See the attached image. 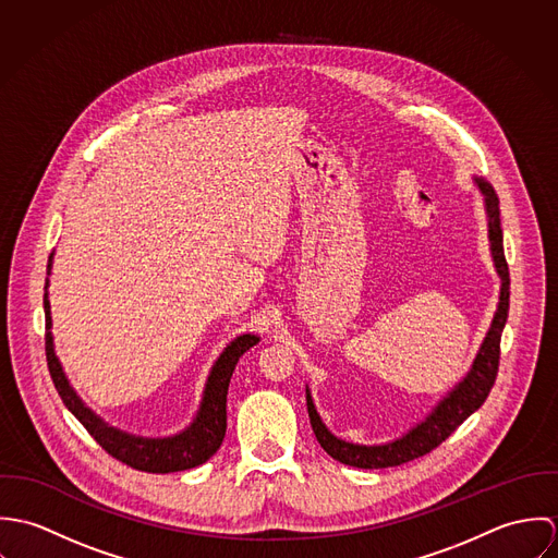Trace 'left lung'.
<instances>
[{
  "label": "left lung",
  "mask_w": 558,
  "mask_h": 558,
  "mask_svg": "<svg viewBox=\"0 0 558 558\" xmlns=\"http://www.w3.org/2000/svg\"><path fill=\"white\" fill-rule=\"evenodd\" d=\"M478 191L485 197V213H487V239L489 251L494 257L496 272L500 277V296H498V310L492 319V326L478 348L477 356L473 361L471 372L464 376L462 383L451 389L447 398L440 399L438 405L425 416V421L416 423L408 434H403L398 440L387 445H354L345 442L337 436H332L326 425L319 418L318 410L314 405L312 393L307 389V412L314 427V434L318 438L322 449L337 462L354 466V469H389L401 466L410 460H416L432 449H436L442 440H447L481 403L487 399L496 374H498V361H500V335L509 314V266L505 259L502 248V230H500V206L498 195L489 182L483 178H475Z\"/></svg>",
  "instance_id": "left-lung-1"
}]
</instances>
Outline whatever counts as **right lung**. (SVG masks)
Masks as SVG:
<instances>
[{"instance_id": "add662e5", "label": "right lung", "mask_w": 558, "mask_h": 558, "mask_svg": "<svg viewBox=\"0 0 558 558\" xmlns=\"http://www.w3.org/2000/svg\"><path fill=\"white\" fill-rule=\"evenodd\" d=\"M51 259L53 253L49 255V270L51 272ZM49 286V279H47ZM45 286V322H47V337H45V350H47V365L51 380L64 401V405L80 418L81 425L89 432V436L116 460L122 464L144 471V473H178V471H189L195 469L204 462H208L221 447L228 429V387L230 378L234 374V367L239 363L240 356L253 348L259 337L257 335H240L230 345L221 352L217 363L210 369V376L206 380L204 398L199 403V410L193 418V423L169 438H144V436H133L126 434L118 427H111L105 423L96 412H92L75 389L69 385V378L64 376V369L56 356L53 350V335H51V305H49V294Z\"/></svg>"}]
</instances>
